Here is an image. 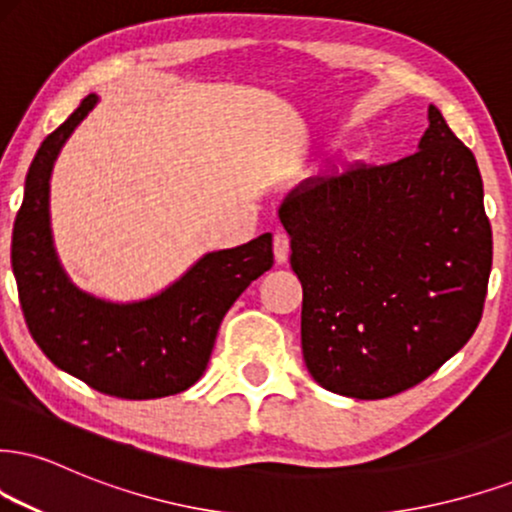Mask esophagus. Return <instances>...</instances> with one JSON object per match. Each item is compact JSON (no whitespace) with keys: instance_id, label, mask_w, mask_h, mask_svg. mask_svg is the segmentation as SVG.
<instances>
[{"instance_id":"esophagus-1","label":"esophagus","mask_w":512,"mask_h":512,"mask_svg":"<svg viewBox=\"0 0 512 512\" xmlns=\"http://www.w3.org/2000/svg\"><path fill=\"white\" fill-rule=\"evenodd\" d=\"M273 251H275V261L277 263H285L289 258V237L285 235V232H275Z\"/></svg>"}]
</instances>
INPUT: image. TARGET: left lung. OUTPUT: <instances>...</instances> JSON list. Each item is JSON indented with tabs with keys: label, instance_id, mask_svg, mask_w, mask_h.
Wrapping results in <instances>:
<instances>
[{
	"label": "left lung",
	"instance_id": "1",
	"mask_svg": "<svg viewBox=\"0 0 512 512\" xmlns=\"http://www.w3.org/2000/svg\"><path fill=\"white\" fill-rule=\"evenodd\" d=\"M406 159L308 178L280 220L304 287L301 349L313 380L375 401L437 372L482 320L491 225L472 151L437 106Z\"/></svg>",
	"mask_w": 512,
	"mask_h": 512
}]
</instances>
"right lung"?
I'll return each instance as SVG.
<instances>
[{
	"label": "right lung",
	"mask_w": 512,
	"mask_h": 512,
	"mask_svg": "<svg viewBox=\"0 0 512 512\" xmlns=\"http://www.w3.org/2000/svg\"><path fill=\"white\" fill-rule=\"evenodd\" d=\"M97 102L87 94L30 163L11 239L18 299L30 334L56 368L118 399H161L204 375L225 313L273 268V235L211 251L144 301L113 304L75 287L54 249L49 178L61 147Z\"/></svg>",
	"instance_id": "right-lung-1"
}]
</instances>
